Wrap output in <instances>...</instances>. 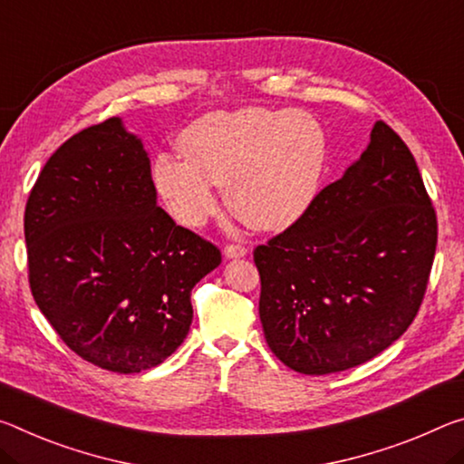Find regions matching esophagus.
<instances>
[{"instance_id":"34e87169","label":"esophagus","mask_w":464,"mask_h":464,"mask_svg":"<svg viewBox=\"0 0 464 464\" xmlns=\"http://www.w3.org/2000/svg\"><path fill=\"white\" fill-rule=\"evenodd\" d=\"M246 254H247V247L244 244H227L225 246L227 258H244Z\"/></svg>"}]
</instances>
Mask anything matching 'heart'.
<instances>
[{
  "instance_id": "heart-1",
  "label": "heart",
  "mask_w": 464,
  "mask_h": 464,
  "mask_svg": "<svg viewBox=\"0 0 464 464\" xmlns=\"http://www.w3.org/2000/svg\"><path fill=\"white\" fill-rule=\"evenodd\" d=\"M178 146L183 160L159 157L154 181L186 227L217 210V186L252 229L281 231L310 208L326 165L324 131L304 111L212 113L183 130Z\"/></svg>"
}]
</instances>
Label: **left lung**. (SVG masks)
<instances>
[{
	"label": "left lung",
	"instance_id": "left-lung-1",
	"mask_svg": "<svg viewBox=\"0 0 464 464\" xmlns=\"http://www.w3.org/2000/svg\"><path fill=\"white\" fill-rule=\"evenodd\" d=\"M436 244V210L413 154L376 121L343 178L254 249L270 351L305 376L370 362L415 320Z\"/></svg>",
	"mask_w": 464,
	"mask_h": 464
}]
</instances>
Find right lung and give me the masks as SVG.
<instances>
[{
	"mask_svg": "<svg viewBox=\"0 0 464 464\" xmlns=\"http://www.w3.org/2000/svg\"><path fill=\"white\" fill-rule=\"evenodd\" d=\"M28 283L68 347L102 370L163 363L188 336L192 289L220 249L157 206L150 159L120 117L43 167L24 210Z\"/></svg>",
	"mask_w": 464,
	"mask_h": 464,
	"instance_id": "1",
	"label": "right lung"
}]
</instances>
